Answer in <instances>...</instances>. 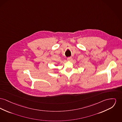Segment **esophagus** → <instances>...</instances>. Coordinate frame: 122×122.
Instances as JSON below:
<instances>
[{"label": "esophagus", "instance_id": "34e87169", "mask_svg": "<svg viewBox=\"0 0 122 122\" xmlns=\"http://www.w3.org/2000/svg\"><path fill=\"white\" fill-rule=\"evenodd\" d=\"M67 60H68V61H71V60L72 57H68V58H67Z\"/></svg>", "mask_w": 122, "mask_h": 122}]
</instances>
